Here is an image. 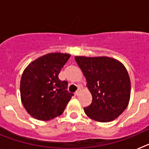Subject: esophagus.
<instances>
[{"mask_svg":"<svg viewBox=\"0 0 149 149\" xmlns=\"http://www.w3.org/2000/svg\"><path fill=\"white\" fill-rule=\"evenodd\" d=\"M81 89H77V90L76 91V93H75L76 95L78 96L79 95H80V93H81Z\"/></svg>","mask_w":149,"mask_h":149,"instance_id":"34e87169","label":"esophagus"}]
</instances>
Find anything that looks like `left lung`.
<instances>
[{"label":"left lung","mask_w":149,"mask_h":149,"mask_svg":"<svg viewBox=\"0 0 149 149\" xmlns=\"http://www.w3.org/2000/svg\"><path fill=\"white\" fill-rule=\"evenodd\" d=\"M74 58L93 96L91 104L84 108L86 115L100 122L116 119L126 109L131 97V81L125 65L108 56Z\"/></svg>","instance_id":"1"}]
</instances>
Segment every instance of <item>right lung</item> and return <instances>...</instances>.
<instances>
[{
    "label": "right lung",
    "instance_id": "add662e5",
    "mask_svg": "<svg viewBox=\"0 0 149 149\" xmlns=\"http://www.w3.org/2000/svg\"><path fill=\"white\" fill-rule=\"evenodd\" d=\"M68 54L51 53L30 63L20 81L22 104L34 119L48 121L63 113L73 94L66 90L68 82L59 80Z\"/></svg>",
    "mask_w": 149,
    "mask_h": 149
}]
</instances>
